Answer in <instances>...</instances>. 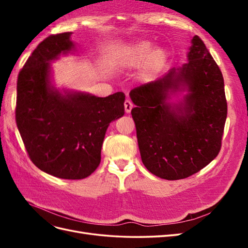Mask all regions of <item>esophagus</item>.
<instances>
[{
	"instance_id": "34e87169",
	"label": "esophagus",
	"mask_w": 248,
	"mask_h": 248,
	"mask_svg": "<svg viewBox=\"0 0 248 248\" xmlns=\"http://www.w3.org/2000/svg\"><path fill=\"white\" fill-rule=\"evenodd\" d=\"M124 108H125L126 114H129V112L132 109V108H133V104H132V102L129 99H126L125 102H124Z\"/></svg>"
}]
</instances>
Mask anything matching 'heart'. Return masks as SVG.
<instances>
[{"label":"heart","instance_id":"heart-1","mask_svg":"<svg viewBox=\"0 0 248 248\" xmlns=\"http://www.w3.org/2000/svg\"><path fill=\"white\" fill-rule=\"evenodd\" d=\"M149 41H140L130 47L127 55V65L129 67H142V77L151 78L158 73L167 63L168 54L164 48L156 47L152 51Z\"/></svg>","mask_w":248,"mask_h":248}]
</instances>
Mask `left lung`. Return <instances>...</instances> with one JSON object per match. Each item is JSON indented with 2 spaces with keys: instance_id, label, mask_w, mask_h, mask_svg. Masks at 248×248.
<instances>
[{
  "instance_id": "left-lung-1",
  "label": "left lung",
  "mask_w": 248,
  "mask_h": 248,
  "mask_svg": "<svg viewBox=\"0 0 248 248\" xmlns=\"http://www.w3.org/2000/svg\"><path fill=\"white\" fill-rule=\"evenodd\" d=\"M191 43L188 63L129 93L141 161L167 180L196 174L218 155L228 114L218 65L199 36ZM184 88L183 103L167 102L170 93Z\"/></svg>"
}]
</instances>
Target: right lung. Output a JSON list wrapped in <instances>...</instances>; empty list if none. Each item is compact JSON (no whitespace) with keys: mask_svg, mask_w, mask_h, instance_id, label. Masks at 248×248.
I'll return each mask as SVG.
<instances>
[{"mask_svg":"<svg viewBox=\"0 0 248 248\" xmlns=\"http://www.w3.org/2000/svg\"><path fill=\"white\" fill-rule=\"evenodd\" d=\"M71 34L48 36L27 60L17 78L16 119L37 168L61 179L79 180L98 168L108 127L124 115L125 95L62 94L50 86L49 62L74 48Z\"/></svg>","mask_w":248,"mask_h":248,"instance_id":"right-lung-1","label":"right lung"}]
</instances>
